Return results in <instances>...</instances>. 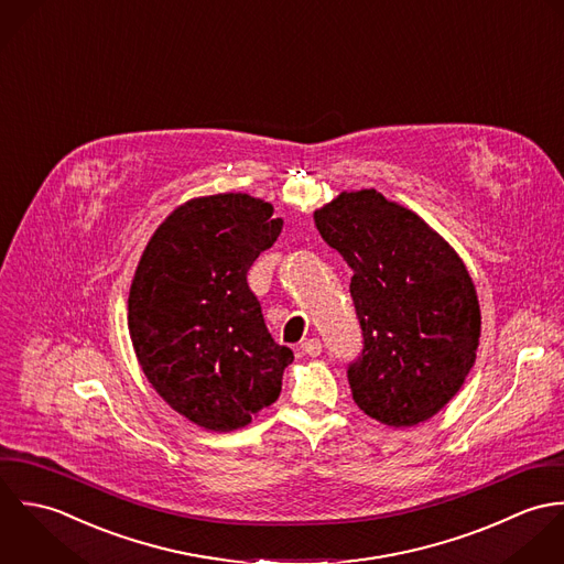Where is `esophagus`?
Listing matches in <instances>:
<instances>
[{
    "label": "esophagus",
    "mask_w": 564,
    "mask_h": 564,
    "mask_svg": "<svg viewBox=\"0 0 564 564\" xmlns=\"http://www.w3.org/2000/svg\"><path fill=\"white\" fill-rule=\"evenodd\" d=\"M301 348H303L307 355H312V357H318V355L323 352V341H321L318 338L305 339V341L301 344Z\"/></svg>",
    "instance_id": "1"
}]
</instances>
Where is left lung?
I'll return each mask as SVG.
<instances>
[{
  "instance_id": "1",
  "label": "left lung",
  "mask_w": 564,
  "mask_h": 564,
  "mask_svg": "<svg viewBox=\"0 0 564 564\" xmlns=\"http://www.w3.org/2000/svg\"><path fill=\"white\" fill-rule=\"evenodd\" d=\"M350 265L361 350L348 364L352 401L390 427H414L462 388L479 344L475 285L449 243L375 189L339 194L314 214Z\"/></svg>"
}]
</instances>
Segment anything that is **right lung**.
Masks as SVG:
<instances>
[{"instance_id":"obj_1","label":"right lung","mask_w":564,"mask_h":564,"mask_svg":"<svg viewBox=\"0 0 564 564\" xmlns=\"http://www.w3.org/2000/svg\"><path fill=\"white\" fill-rule=\"evenodd\" d=\"M283 220L248 194L178 207L148 241L128 296V329L152 388L178 414L232 432L281 394L294 352L276 344L248 270Z\"/></svg>"}]
</instances>
